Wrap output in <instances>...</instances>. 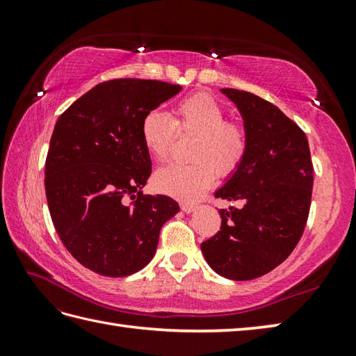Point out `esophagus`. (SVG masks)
Returning a JSON list of instances; mask_svg holds the SVG:
<instances>
[{"instance_id":"34e87169","label":"esophagus","mask_w":356,"mask_h":356,"mask_svg":"<svg viewBox=\"0 0 356 356\" xmlns=\"http://www.w3.org/2000/svg\"><path fill=\"white\" fill-rule=\"evenodd\" d=\"M180 208H182L184 213L190 214V213H193V211L195 209V203H191V202H182V203H180Z\"/></svg>"}]
</instances>
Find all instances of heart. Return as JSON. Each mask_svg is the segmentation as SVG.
I'll return each mask as SVG.
<instances>
[{"label":"heart","instance_id":"heart-1","mask_svg":"<svg viewBox=\"0 0 356 356\" xmlns=\"http://www.w3.org/2000/svg\"><path fill=\"white\" fill-rule=\"evenodd\" d=\"M195 134L188 165H170L159 170L154 184L159 190L177 199H195L213 185L216 172L229 176L240 168L249 149V134L238 120L216 97L207 93L186 96L174 105L171 116L153 110L140 124L143 145L156 161L165 162L171 154L176 134Z\"/></svg>","mask_w":356,"mask_h":356}]
</instances>
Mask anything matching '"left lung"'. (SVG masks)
<instances>
[{
  "label": "left lung",
  "instance_id": "1",
  "mask_svg": "<svg viewBox=\"0 0 356 356\" xmlns=\"http://www.w3.org/2000/svg\"><path fill=\"white\" fill-rule=\"evenodd\" d=\"M237 104L249 134V149L216 197L241 200L220 209L222 225L202 243L217 274L245 282L282 264L303 236L311 209L314 165L305 131L263 97L223 88Z\"/></svg>",
  "mask_w": 356,
  "mask_h": 356
}]
</instances>
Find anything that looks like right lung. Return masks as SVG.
<instances>
[{"mask_svg": "<svg viewBox=\"0 0 356 356\" xmlns=\"http://www.w3.org/2000/svg\"><path fill=\"white\" fill-rule=\"evenodd\" d=\"M180 90L162 81L110 79L56 120L44 179L51 222L67 251L96 274L127 277L145 268L162 225L179 213L168 195L142 193L151 159L140 124Z\"/></svg>", "mask_w": 356, "mask_h": 356, "instance_id": "add662e5", "label": "right lung"}]
</instances>
